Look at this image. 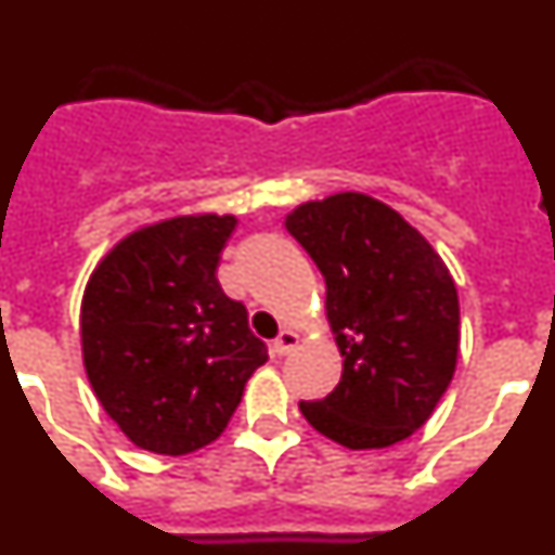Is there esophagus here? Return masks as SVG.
<instances>
[{
	"label": "esophagus",
	"mask_w": 555,
	"mask_h": 555,
	"mask_svg": "<svg viewBox=\"0 0 555 555\" xmlns=\"http://www.w3.org/2000/svg\"><path fill=\"white\" fill-rule=\"evenodd\" d=\"M297 345H300V336H297V333L281 331V336L272 341V352L274 356H288V352H292Z\"/></svg>",
	"instance_id": "1"
}]
</instances>
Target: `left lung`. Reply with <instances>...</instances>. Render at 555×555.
Segmentation results:
<instances>
[{
	"instance_id": "8db88e82",
	"label": "left lung",
	"mask_w": 555,
	"mask_h": 555,
	"mask_svg": "<svg viewBox=\"0 0 555 555\" xmlns=\"http://www.w3.org/2000/svg\"><path fill=\"white\" fill-rule=\"evenodd\" d=\"M286 230L325 274L345 356L336 389L302 400V416L350 450L403 442L453 380L461 317L448 267L397 210L352 191L300 205Z\"/></svg>"
}]
</instances>
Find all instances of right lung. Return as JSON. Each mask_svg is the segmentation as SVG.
Segmentation results:
<instances>
[{"instance_id":"add662e5","label":"right lung","mask_w":555,"mask_h":555,"mask_svg":"<svg viewBox=\"0 0 555 555\" xmlns=\"http://www.w3.org/2000/svg\"><path fill=\"white\" fill-rule=\"evenodd\" d=\"M233 217H178L127 235L82 294L88 380L139 448L185 455L228 428L267 361L247 308L217 281Z\"/></svg>"}]
</instances>
